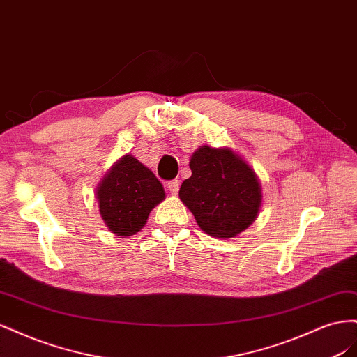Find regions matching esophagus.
I'll return each instance as SVG.
<instances>
[{"mask_svg": "<svg viewBox=\"0 0 357 357\" xmlns=\"http://www.w3.org/2000/svg\"><path fill=\"white\" fill-rule=\"evenodd\" d=\"M178 188H180V181L178 180H171L167 183V189L171 193V195H177L178 193Z\"/></svg>", "mask_w": 357, "mask_h": 357, "instance_id": "1", "label": "esophagus"}]
</instances>
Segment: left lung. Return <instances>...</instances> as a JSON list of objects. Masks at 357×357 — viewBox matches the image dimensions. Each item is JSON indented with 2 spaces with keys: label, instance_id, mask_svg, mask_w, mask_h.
Masks as SVG:
<instances>
[{
  "label": "left lung",
  "instance_id": "8db88e82",
  "mask_svg": "<svg viewBox=\"0 0 357 357\" xmlns=\"http://www.w3.org/2000/svg\"><path fill=\"white\" fill-rule=\"evenodd\" d=\"M192 176L178 197L199 228L214 238H234L262 207V185L255 169L231 147L201 146L190 156Z\"/></svg>",
  "mask_w": 357,
  "mask_h": 357
}]
</instances>
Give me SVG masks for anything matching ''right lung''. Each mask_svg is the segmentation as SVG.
<instances>
[{
    "instance_id": "right-lung-1",
    "label": "right lung",
    "mask_w": 357,
    "mask_h": 357,
    "mask_svg": "<svg viewBox=\"0 0 357 357\" xmlns=\"http://www.w3.org/2000/svg\"><path fill=\"white\" fill-rule=\"evenodd\" d=\"M95 197L107 228L126 238L144 228L150 211L165 199V190L152 171L128 153L105 172Z\"/></svg>"
}]
</instances>
